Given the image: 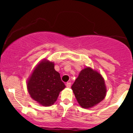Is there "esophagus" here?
I'll return each mask as SVG.
<instances>
[{
	"label": "esophagus",
	"mask_w": 133,
	"mask_h": 133,
	"mask_svg": "<svg viewBox=\"0 0 133 133\" xmlns=\"http://www.w3.org/2000/svg\"><path fill=\"white\" fill-rule=\"evenodd\" d=\"M71 86V82H68V83L66 84V87L67 88H70Z\"/></svg>",
	"instance_id": "obj_1"
}]
</instances>
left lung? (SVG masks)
<instances>
[{
    "label": "left lung",
    "instance_id": "8db88e82",
    "mask_svg": "<svg viewBox=\"0 0 133 133\" xmlns=\"http://www.w3.org/2000/svg\"><path fill=\"white\" fill-rule=\"evenodd\" d=\"M71 88L79 105L83 108H92L97 104L106 94L103 77L91 68L81 71Z\"/></svg>",
    "mask_w": 133,
    "mask_h": 133
}]
</instances>
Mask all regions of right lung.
Segmentation results:
<instances>
[{"instance_id": "right-lung-1", "label": "right lung", "mask_w": 133, "mask_h": 133, "mask_svg": "<svg viewBox=\"0 0 133 133\" xmlns=\"http://www.w3.org/2000/svg\"><path fill=\"white\" fill-rule=\"evenodd\" d=\"M27 87L34 100L43 106H50L56 101L65 86L59 73L54 69V62L45 59L34 70Z\"/></svg>"}]
</instances>
